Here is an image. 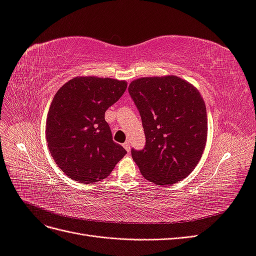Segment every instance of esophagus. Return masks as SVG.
Segmentation results:
<instances>
[{"mask_svg": "<svg viewBox=\"0 0 256 256\" xmlns=\"http://www.w3.org/2000/svg\"><path fill=\"white\" fill-rule=\"evenodd\" d=\"M122 146L125 147V150H126L128 152H130V150H131V146H130V143H129L128 141H127V142H125V143H124V144H122Z\"/></svg>", "mask_w": 256, "mask_h": 256, "instance_id": "1", "label": "esophagus"}]
</instances>
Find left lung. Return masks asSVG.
Masks as SVG:
<instances>
[{"mask_svg":"<svg viewBox=\"0 0 256 256\" xmlns=\"http://www.w3.org/2000/svg\"><path fill=\"white\" fill-rule=\"evenodd\" d=\"M128 90L141 114L146 145L131 150L140 172L158 186L187 177L207 141V113L198 90L180 76H142Z\"/></svg>","mask_w":256,"mask_h":256,"instance_id":"left-lung-1","label":"left lung"}]
</instances>
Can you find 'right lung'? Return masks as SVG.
<instances>
[{
	"label": "right lung",
	"mask_w": 256,
	"mask_h": 256,
	"mask_svg": "<svg viewBox=\"0 0 256 256\" xmlns=\"http://www.w3.org/2000/svg\"><path fill=\"white\" fill-rule=\"evenodd\" d=\"M126 88L125 80L78 76L54 95L46 138L56 164L72 180L83 184L104 180L127 154L113 141L104 120L108 108Z\"/></svg>",
	"instance_id": "obj_1"
}]
</instances>
